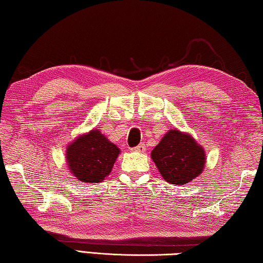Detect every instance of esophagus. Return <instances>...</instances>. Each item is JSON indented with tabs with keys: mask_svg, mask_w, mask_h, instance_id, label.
<instances>
[{
	"mask_svg": "<svg viewBox=\"0 0 263 263\" xmlns=\"http://www.w3.org/2000/svg\"><path fill=\"white\" fill-rule=\"evenodd\" d=\"M145 150H146V147L144 144H140V145H137V146L132 148V151H134V152H144Z\"/></svg>",
	"mask_w": 263,
	"mask_h": 263,
	"instance_id": "esophagus-1",
	"label": "esophagus"
}]
</instances>
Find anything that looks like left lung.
<instances>
[{
    "label": "left lung",
    "mask_w": 263,
    "mask_h": 263,
    "mask_svg": "<svg viewBox=\"0 0 263 263\" xmlns=\"http://www.w3.org/2000/svg\"><path fill=\"white\" fill-rule=\"evenodd\" d=\"M161 176L171 184H185L204 170L205 151L189 134L171 129L151 152Z\"/></svg>",
    "instance_id": "8db88e82"
}]
</instances>
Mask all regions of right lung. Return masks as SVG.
<instances>
[{"mask_svg":"<svg viewBox=\"0 0 263 263\" xmlns=\"http://www.w3.org/2000/svg\"><path fill=\"white\" fill-rule=\"evenodd\" d=\"M120 153L100 130L79 136L66 148V160L72 174L85 183H100L110 174Z\"/></svg>","mask_w":263,"mask_h":263,"instance_id":"add662e5","label":"right lung"}]
</instances>
